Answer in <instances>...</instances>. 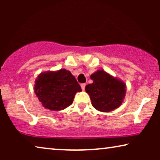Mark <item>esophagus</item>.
Instances as JSON below:
<instances>
[{
  "label": "esophagus",
  "instance_id": "1",
  "mask_svg": "<svg viewBox=\"0 0 160 160\" xmlns=\"http://www.w3.org/2000/svg\"><path fill=\"white\" fill-rule=\"evenodd\" d=\"M85 87H86V84H81V87H82V90H84Z\"/></svg>",
  "mask_w": 160,
  "mask_h": 160
}]
</instances>
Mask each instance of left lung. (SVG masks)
<instances>
[{"mask_svg":"<svg viewBox=\"0 0 160 160\" xmlns=\"http://www.w3.org/2000/svg\"><path fill=\"white\" fill-rule=\"evenodd\" d=\"M93 81L85 87L92 105L101 112H110L119 107L126 95V84L123 81L103 70H98L90 76Z\"/></svg>","mask_w":160,"mask_h":160,"instance_id":"8db88e82","label":"left lung"}]
</instances>
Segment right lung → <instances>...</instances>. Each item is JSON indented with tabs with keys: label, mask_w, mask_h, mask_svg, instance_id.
<instances>
[{
	"label": "right lung",
	"mask_w": 160,
	"mask_h": 160,
	"mask_svg": "<svg viewBox=\"0 0 160 160\" xmlns=\"http://www.w3.org/2000/svg\"><path fill=\"white\" fill-rule=\"evenodd\" d=\"M34 92L45 108L61 111L73 103L74 96L82 89L71 72L62 68L38 74Z\"/></svg>",
	"instance_id": "add662e5"
}]
</instances>
